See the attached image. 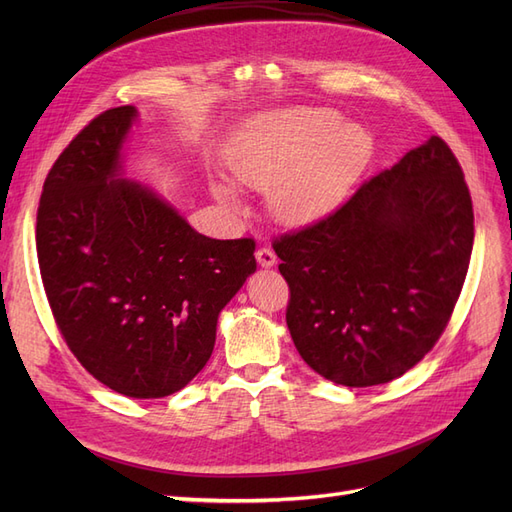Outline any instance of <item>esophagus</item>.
Segmentation results:
<instances>
[{
	"instance_id": "obj_1",
	"label": "esophagus",
	"mask_w": 512,
	"mask_h": 512,
	"mask_svg": "<svg viewBox=\"0 0 512 512\" xmlns=\"http://www.w3.org/2000/svg\"><path fill=\"white\" fill-rule=\"evenodd\" d=\"M256 260H258V265L262 267V269H271L273 265H275V252L271 250V247H258L256 250Z\"/></svg>"
}]
</instances>
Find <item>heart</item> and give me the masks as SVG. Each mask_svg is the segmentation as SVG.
Listing matches in <instances>:
<instances>
[{"mask_svg":"<svg viewBox=\"0 0 512 512\" xmlns=\"http://www.w3.org/2000/svg\"><path fill=\"white\" fill-rule=\"evenodd\" d=\"M376 156V138L361 123H346L335 108L292 106L262 113L235 134L230 170L256 190H269V209L288 226L329 218L350 198ZM228 207H241L237 188L213 183Z\"/></svg>","mask_w":512,"mask_h":512,"instance_id":"1","label":"heart"}]
</instances>
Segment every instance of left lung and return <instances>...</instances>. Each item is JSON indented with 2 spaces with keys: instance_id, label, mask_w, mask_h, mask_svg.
Returning a JSON list of instances; mask_svg holds the SVG:
<instances>
[{
  "instance_id": "obj_1",
  "label": "left lung",
  "mask_w": 512,
  "mask_h": 512,
  "mask_svg": "<svg viewBox=\"0 0 512 512\" xmlns=\"http://www.w3.org/2000/svg\"><path fill=\"white\" fill-rule=\"evenodd\" d=\"M472 243L463 170L431 136L329 218L273 243L301 359L356 389L406 374L451 318Z\"/></svg>"
}]
</instances>
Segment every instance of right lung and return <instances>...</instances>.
<instances>
[{
	"instance_id": "add662e5",
	"label": "right lung",
	"mask_w": 512,
	"mask_h": 512,
	"mask_svg": "<svg viewBox=\"0 0 512 512\" xmlns=\"http://www.w3.org/2000/svg\"><path fill=\"white\" fill-rule=\"evenodd\" d=\"M136 106L98 115L53 164L38 209L42 284L68 348L126 397L181 391L218 316L256 271L252 239H209L126 175Z\"/></svg>"
}]
</instances>
